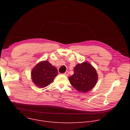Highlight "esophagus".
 <instances>
[{"mask_svg":"<svg viewBox=\"0 0 130 130\" xmlns=\"http://www.w3.org/2000/svg\"><path fill=\"white\" fill-rule=\"evenodd\" d=\"M68 71H66L65 73H64V75H65V76H68Z\"/></svg>","mask_w":130,"mask_h":130,"instance_id":"1","label":"esophagus"}]
</instances>
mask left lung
<instances>
[{
  "instance_id": "obj_1",
  "label": "left lung",
  "mask_w": 130,
  "mask_h": 130,
  "mask_svg": "<svg viewBox=\"0 0 130 130\" xmlns=\"http://www.w3.org/2000/svg\"><path fill=\"white\" fill-rule=\"evenodd\" d=\"M73 70V75L68 79L72 86L77 90L86 92L95 86L98 75L96 69L89 63L78 64Z\"/></svg>"
}]
</instances>
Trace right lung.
<instances>
[{"label": "right lung", "instance_id": "obj_1", "mask_svg": "<svg viewBox=\"0 0 130 130\" xmlns=\"http://www.w3.org/2000/svg\"><path fill=\"white\" fill-rule=\"evenodd\" d=\"M57 75V69L46 61L38 63L31 72L33 83L41 88L49 85Z\"/></svg>", "mask_w": 130, "mask_h": 130}]
</instances>
